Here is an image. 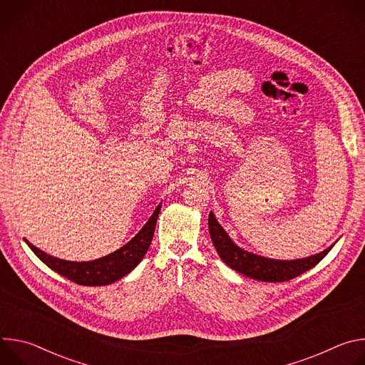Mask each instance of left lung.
<instances>
[{
    "mask_svg": "<svg viewBox=\"0 0 365 365\" xmlns=\"http://www.w3.org/2000/svg\"><path fill=\"white\" fill-rule=\"evenodd\" d=\"M207 225H210V234L211 240L215 245V250L218 251V255L221 257L222 262L230 266L232 270L262 282H287L292 280L302 273L315 267L321 259L329 252V250L334 247L331 245L325 251L310 255L307 258L300 259H292V262H282V259H272L264 258L255 254H251L248 251H244L242 248L237 247L228 234L224 231V228L218 224L214 214H210V220H207Z\"/></svg>",
    "mask_w": 365,
    "mask_h": 365,
    "instance_id": "1",
    "label": "left lung"
}]
</instances>
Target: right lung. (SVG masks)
Masks as SVG:
<instances>
[{
  "instance_id": "right-lung-1",
  "label": "right lung",
  "mask_w": 365,
  "mask_h": 365,
  "mask_svg": "<svg viewBox=\"0 0 365 365\" xmlns=\"http://www.w3.org/2000/svg\"><path fill=\"white\" fill-rule=\"evenodd\" d=\"M160 207L162 205L155 207V211L153 212L147 224L128 244L110 255L93 259V262H66V259H61L43 252L27 240L26 242L47 267L55 270L68 280L82 286H106L128 274L141 262L151 244Z\"/></svg>"
}]
</instances>
